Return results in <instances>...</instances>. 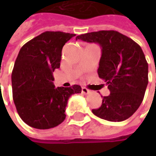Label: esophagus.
Masks as SVG:
<instances>
[{
    "label": "esophagus",
    "instance_id": "1",
    "mask_svg": "<svg viewBox=\"0 0 156 156\" xmlns=\"http://www.w3.org/2000/svg\"><path fill=\"white\" fill-rule=\"evenodd\" d=\"M82 93H83V94H88L90 93V91H89L87 88H85V87H82Z\"/></svg>",
    "mask_w": 156,
    "mask_h": 156
}]
</instances>
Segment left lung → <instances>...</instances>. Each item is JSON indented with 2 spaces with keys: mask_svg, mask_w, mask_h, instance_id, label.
I'll return each instance as SVG.
<instances>
[{
  "mask_svg": "<svg viewBox=\"0 0 156 156\" xmlns=\"http://www.w3.org/2000/svg\"><path fill=\"white\" fill-rule=\"evenodd\" d=\"M78 39L99 44L98 74L110 91L93 114L112 122L129 119L140 106L148 85V63L140 45L116 31L88 32Z\"/></svg>",
  "mask_w": 156,
  "mask_h": 156,
  "instance_id": "1",
  "label": "left lung"
}]
</instances>
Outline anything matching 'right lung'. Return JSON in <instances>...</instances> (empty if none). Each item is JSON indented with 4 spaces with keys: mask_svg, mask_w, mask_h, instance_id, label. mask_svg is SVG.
I'll return each mask as SVG.
<instances>
[{
    "mask_svg": "<svg viewBox=\"0 0 156 156\" xmlns=\"http://www.w3.org/2000/svg\"><path fill=\"white\" fill-rule=\"evenodd\" d=\"M75 34L45 32L27 41L19 51L12 73L13 100L19 116L35 129L58 126L66 118L71 95L81 93L79 85L53 84V72L60 68L62 49Z\"/></svg>",
    "mask_w": 156,
    "mask_h": 156,
    "instance_id": "right-lung-1",
    "label": "right lung"
}]
</instances>
